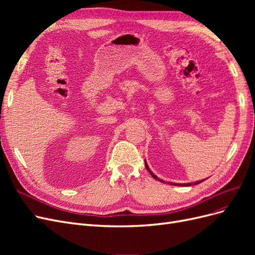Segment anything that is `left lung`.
I'll use <instances>...</instances> for the list:
<instances>
[{
    "label": "left lung",
    "instance_id": "obj_1",
    "mask_svg": "<svg viewBox=\"0 0 255 255\" xmlns=\"http://www.w3.org/2000/svg\"><path fill=\"white\" fill-rule=\"evenodd\" d=\"M144 165H145V168H146V170H148L149 172H150V174L154 177V179H155V180H157V181H160V182H164L163 180H160V179H158V177H157V175H155V174H154L151 170H150V168H149V166H148V164H146V161L144 160ZM205 180V179H204ZM204 180H200V181H197L195 184H200V183H202ZM186 185H190V183H187Z\"/></svg>",
    "mask_w": 255,
    "mask_h": 255
}]
</instances>
